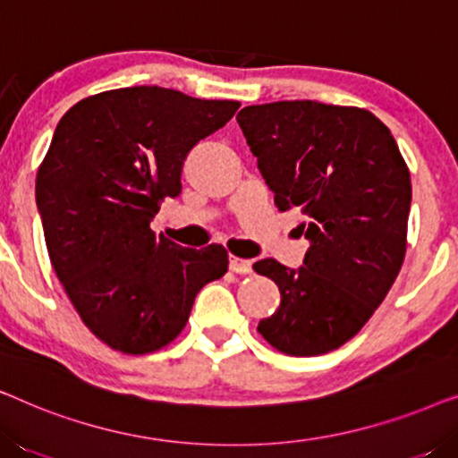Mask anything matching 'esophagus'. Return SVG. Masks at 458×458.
Masks as SVG:
<instances>
[{
  "label": "esophagus",
  "mask_w": 458,
  "mask_h": 458,
  "mask_svg": "<svg viewBox=\"0 0 458 458\" xmlns=\"http://www.w3.org/2000/svg\"><path fill=\"white\" fill-rule=\"evenodd\" d=\"M229 268L233 273L248 275L250 271H252V262L246 259H240V256H229Z\"/></svg>",
  "instance_id": "34e87169"
}]
</instances>
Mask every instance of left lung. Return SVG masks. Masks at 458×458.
I'll return each instance as SVG.
<instances>
[{
	"label": "left lung",
	"instance_id": "8db88e82",
	"mask_svg": "<svg viewBox=\"0 0 458 458\" xmlns=\"http://www.w3.org/2000/svg\"><path fill=\"white\" fill-rule=\"evenodd\" d=\"M237 123L277 208H298L304 267L273 259L281 304L259 331L279 352L317 356L362 329L396 281L406 252L411 173L390 129L354 106L310 99L246 106Z\"/></svg>",
	"mask_w": 458,
	"mask_h": 458
}]
</instances>
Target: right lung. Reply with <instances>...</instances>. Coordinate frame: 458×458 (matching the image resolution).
I'll list each match as a JSON object with an SVG mask.
<instances>
[{
	"label": "right lung",
	"mask_w": 458,
	"mask_h": 458,
	"mask_svg": "<svg viewBox=\"0 0 458 458\" xmlns=\"http://www.w3.org/2000/svg\"><path fill=\"white\" fill-rule=\"evenodd\" d=\"M237 108L141 85L81 99L55 127L35 183L47 254L81 321L112 350L165 348L198 292L227 273L223 246L183 248L149 223L181 193L190 149Z\"/></svg>",
	"instance_id": "1"
}]
</instances>
